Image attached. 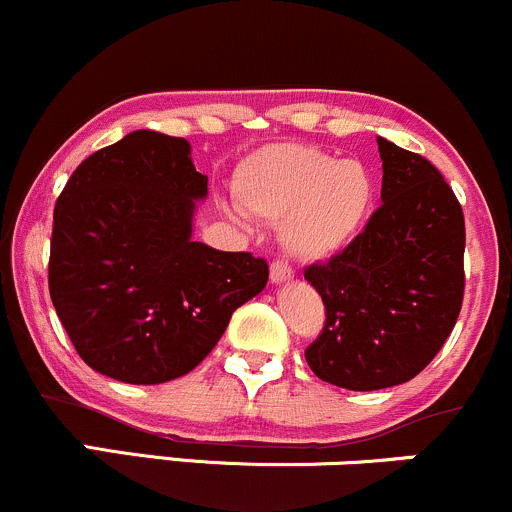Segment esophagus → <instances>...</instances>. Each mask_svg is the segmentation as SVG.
Returning <instances> with one entry per match:
<instances>
[{"label": "esophagus", "mask_w": 512, "mask_h": 512, "mask_svg": "<svg viewBox=\"0 0 512 512\" xmlns=\"http://www.w3.org/2000/svg\"><path fill=\"white\" fill-rule=\"evenodd\" d=\"M294 278V270L287 261H273L270 263V280L273 282H290Z\"/></svg>", "instance_id": "esophagus-1"}]
</instances>
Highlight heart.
<instances>
[{
	"instance_id": "obj_1",
	"label": "heart",
	"mask_w": 512,
	"mask_h": 512,
	"mask_svg": "<svg viewBox=\"0 0 512 512\" xmlns=\"http://www.w3.org/2000/svg\"><path fill=\"white\" fill-rule=\"evenodd\" d=\"M237 196L246 213L280 225L287 254L321 261L362 230L374 179L359 160L287 143L258 150L239 165Z\"/></svg>"
}]
</instances>
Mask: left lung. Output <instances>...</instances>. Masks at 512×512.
Instances as JSON below:
<instances>
[{
	"mask_svg": "<svg viewBox=\"0 0 512 512\" xmlns=\"http://www.w3.org/2000/svg\"><path fill=\"white\" fill-rule=\"evenodd\" d=\"M381 206L364 230L304 278L326 306L304 357L321 381L381 390L410 381L455 328L465 294V215L443 174L378 138Z\"/></svg>",
	"mask_w": 512,
	"mask_h": 512,
	"instance_id": "8db88e82",
	"label": "left lung"
}]
</instances>
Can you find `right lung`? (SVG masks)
I'll use <instances>...</instances> for the list:
<instances>
[{
  "label": "right lung",
  "instance_id": "obj_1",
  "mask_svg": "<svg viewBox=\"0 0 512 512\" xmlns=\"http://www.w3.org/2000/svg\"><path fill=\"white\" fill-rule=\"evenodd\" d=\"M189 155L186 138L134 131L83 160L54 206V311L78 357L114 381L189 374L268 282L263 258L191 239L208 177Z\"/></svg>",
  "mask_w": 512,
  "mask_h": 512
}]
</instances>
